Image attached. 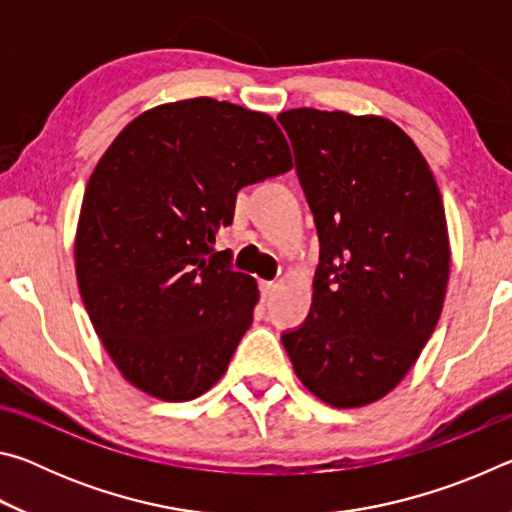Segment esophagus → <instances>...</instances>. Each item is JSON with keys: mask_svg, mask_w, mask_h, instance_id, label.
<instances>
[{"mask_svg": "<svg viewBox=\"0 0 512 512\" xmlns=\"http://www.w3.org/2000/svg\"><path fill=\"white\" fill-rule=\"evenodd\" d=\"M259 291H262V298H268L275 291V282L262 280V282H259Z\"/></svg>", "mask_w": 512, "mask_h": 512, "instance_id": "1", "label": "esophagus"}]
</instances>
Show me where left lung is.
Here are the masks:
<instances>
[{
	"mask_svg": "<svg viewBox=\"0 0 512 512\" xmlns=\"http://www.w3.org/2000/svg\"><path fill=\"white\" fill-rule=\"evenodd\" d=\"M277 119L320 239L311 311L282 343L311 395L359 409L400 384L438 325L452 259L443 198L391 119L316 108Z\"/></svg>",
	"mask_w": 512,
	"mask_h": 512,
	"instance_id": "8db88e82",
	"label": "left lung"
}]
</instances>
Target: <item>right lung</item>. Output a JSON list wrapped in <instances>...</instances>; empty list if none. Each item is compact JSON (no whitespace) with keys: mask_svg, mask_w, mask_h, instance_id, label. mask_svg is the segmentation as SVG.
<instances>
[{"mask_svg":"<svg viewBox=\"0 0 512 512\" xmlns=\"http://www.w3.org/2000/svg\"><path fill=\"white\" fill-rule=\"evenodd\" d=\"M291 167L271 115L210 97L155 106L112 140L85 187L74 264L128 384L187 402L223 377L259 289L212 246L239 189Z\"/></svg>","mask_w":512,"mask_h":512,"instance_id":"1","label":"right lung"}]
</instances>
